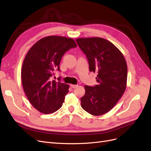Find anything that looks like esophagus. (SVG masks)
<instances>
[{
  "mask_svg": "<svg viewBox=\"0 0 151 151\" xmlns=\"http://www.w3.org/2000/svg\"><path fill=\"white\" fill-rule=\"evenodd\" d=\"M78 85H73V84H71L70 85V87H71L72 88H76V87H77Z\"/></svg>",
  "mask_w": 151,
  "mask_h": 151,
  "instance_id": "34e87169",
  "label": "esophagus"
}]
</instances>
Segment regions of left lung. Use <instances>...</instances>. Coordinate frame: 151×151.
Masks as SVG:
<instances>
[{
  "label": "left lung",
  "instance_id": "obj_1",
  "mask_svg": "<svg viewBox=\"0 0 151 151\" xmlns=\"http://www.w3.org/2000/svg\"><path fill=\"white\" fill-rule=\"evenodd\" d=\"M76 41L86 55L90 71L98 73V85L85 86L81 107L91 115H104L113 109L126 89L127 63L121 51L105 39L81 37Z\"/></svg>",
  "mask_w": 151,
  "mask_h": 151
}]
</instances>
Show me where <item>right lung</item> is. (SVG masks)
Wrapping results in <instances>:
<instances>
[{"instance_id":"right-lung-1","label":"right lung","mask_w":151,"mask_h":151,"mask_svg":"<svg viewBox=\"0 0 151 151\" xmlns=\"http://www.w3.org/2000/svg\"><path fill=\"white\" fill-rule=\"evenodd\" d=\"M76 46L72 38L50 36L37 41L27 52L21 70L22 87L29 101L40 112L52 114L61 107L69 85L50 78L55 69L60 71L65 53Z\"/></svg>"}]
</instances>
